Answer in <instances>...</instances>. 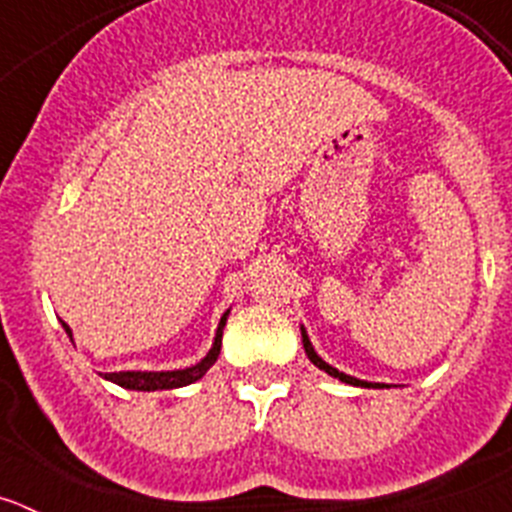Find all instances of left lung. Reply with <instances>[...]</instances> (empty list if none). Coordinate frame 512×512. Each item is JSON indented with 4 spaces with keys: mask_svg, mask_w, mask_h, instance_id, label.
Instances as JSON below:
<instances>
[{
    "mask_svg": "<svg viewBox=\"0 0 512 512\" xmlns=\"http://www.w3.org/2000/svg\"><path fill=\"white\" fill-rule=\"evenodd\" d=\"M302 346H305V354H307V359H310L312 364L318 366V369H323L325 374H330V377L341 379V382H346V384H354V387H387V384H379V382H364V379L348 377V374L338 372L336 366L325 364V361L320 359L318 354H315V348H312V343H310V338H307V330H305V328H302Z\"/></svg>",
    "mask_w": 512,
    "mask_h": 512,
    "instance_id": "obj_1",
    "label": "left lung"
}]
</instances>
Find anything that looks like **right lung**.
<instances>
[{"label": "right lung", "instance_id": "1", "mask_svg": "<svg viewBox=\"0 0 512 512\" xmlns=\"http://www.w3.org/2000/svg\"><path fill=\"white\" fill-rule=\"evenodd\" d=\"M230 310L223 312V318L217 323V333H215V343L207 351V356L202 361H197L194 366H187V369H174V372H112L104 374V379H110V382L120 384L125 390H138V392H153V390H176V387H187V384L197 382V379L205 377V372L210 369L212 364L220 356V346H223V328L225 320H228ZM63 330L69 333L71 338V328L61 320Z\"/></svg>", "mask_w": 512, "mask_h": 512}]
</instances>
